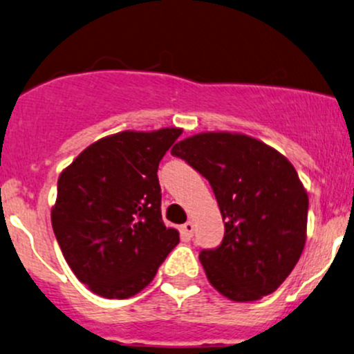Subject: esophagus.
Returning a JSON list of instances; mask_svg holds the SVG:
<instances>
[{
	"instance_id": "obj_1",
	"label": "esophagus",
	"mask_w": 354,
	"mask_h": 354,
	"mask_svg": "<svg viewBox=\"0 0 354 354\" xmlns=\"http://www.w3.org/2000/svg\"><path fill=\"white\" fill-rule=\"evenodd\" d=\"M180 234H182V237H185V239H190V237L194 236V224H192V222H185V224L180 227Z\"/></svg>"
}]
</instances>
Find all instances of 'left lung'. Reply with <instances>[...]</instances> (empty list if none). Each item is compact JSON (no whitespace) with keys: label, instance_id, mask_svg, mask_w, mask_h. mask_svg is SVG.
Here are the masks:
<instances>
[{"label":"left lung","instance_id":"left-lung-1","mask_svg":"<svg viewBox=\"0 0 354 354\" xmlns=\"http://www.w3.org/2000/svg\"><path fill=\"white\" fill-rule=\"evenodd\" d=\"M209 180L224 219V239L198 254L209 283L232 301H256L291 274L306 242L308 194L296 169L261 140L198 133L174 145Z\"/></svg>","mask_w":354,"mask_h":354}]
</instances>
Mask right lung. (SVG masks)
<instances>
[{
  "instance_id": "add662e5",
  "label": "right lung",
  "mask_w": 354,
  "mask_h": 354,
  "mask_svg": "<svg viewBox=\"0 0 354 354\" xmlns=\"http://www.w3.org/2000/svg\"><path fill=\"white\" fill-rule=\"evenodd\" d=\"M180 129L122 132L91 144L58 178L51 225L75 276L95 295L127 299L178 244L162 221L157 170Z\"/></svg>"
}]
</instances>
